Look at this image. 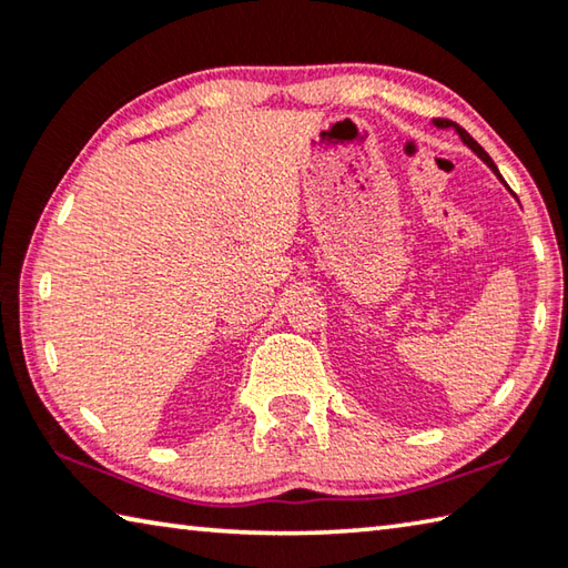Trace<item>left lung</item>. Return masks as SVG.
<instances>
[{
  "mask_svg": "<svg viewBox=\"0 0 568 568\" xmlns=\"http://www.w3.org/2000/svg\"><path fill=\"white\" fill-rule=\"evenodd\" d=\"M434 126H436V129H454V132L462 136V142H464L466 146H469V149H471V152H474L476 156H479V159H481V162H484L486 166H489V169H491V172H494L496 176H499V182H501V184H504L506 189H509V184H506V182H504V176L499 174V169H496V164L491 162V156H489V154H486V152H484V149H481L479 144H476V142H474V139H471V134H469V132H466V129H462V126H459V124H456V122H449V119H434Z\"/></svg>",
  "mask_w": 568,
  "mask_h": 568,
  "instance_id": "obj_1",
  "label": "left lung"
}]
</instances>
